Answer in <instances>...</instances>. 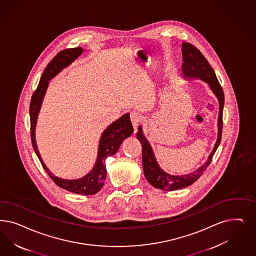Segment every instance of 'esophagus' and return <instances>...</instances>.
<instances>
[{
	"label": "esophagus",
	"instance_id": "esophagus-1",
	"mask_svg": "<svg viewBox=\"0 0 256 256\" xmlns=\"http://www.w3.org/2000/svg\"><path fill=\"white\" fill-rule=\"evenodd\" d=\"M130 118H131L134 128L136 130L138 124H140L141 120H142L140 113L138 111H132L130 113Z\"/></svg>",
	"mask_w": 256,
	"mask_h": 256
}]
</instances>
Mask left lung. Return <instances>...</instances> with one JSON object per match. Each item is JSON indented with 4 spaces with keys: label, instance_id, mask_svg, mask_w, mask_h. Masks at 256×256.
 Here are the masks:
<instances>
[{
    "label": "left lung",
    "instance_id": "obj_1",
    "mask_svg": "<svg viewBox=\"0 0 256 256\" xmlns=\"http://www.w3.org/2000/svg\"><path fill=\"white\" fill-rule=\"evenodd\" d=\"M182 61H184L182 70L184 77H196V78L202 79L204 82H208L209 86L211 88V90H213L218 99V102H220V114H218V140L213 148V152L209 156V158L207 159L206 163L204 165L202 166L193 174L184 175V176H172V175L166 174L165 172L162 170L157 164L152 150L150 148L148 140L143 136L141 127L140 126L136 138L138 140L140 141L141 146H142L143 172L147 181L157 190H168V191L180 190V188H186L197 181L202 175L204 172L206 170L207 166L210 165L214 152L222 141V114L223 106H224V93H223L222 88L216 76L214 70L212 68V66H210L206 58L204 56V54L200 52V50L188 42L182 43Z\"/></svg>",
    "mask_w": 256,
    "mask_h": 256
}]
</instances>
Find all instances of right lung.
Returning <instances> with one entry per match:
<instances>
[{
	"mask_svg": "<svg viewBox=\"0 0 256 256\" xmlns=\"http://www.w3.org/2000/svg\"><path fill=\"white\" fill-rule=\"evenodd\" d=\"M82 52L81 47L70 48L60 50L58 54L50 61L49 64L44 70L38 82L36 90L34 91L31 102H30V130H31V140L34 150L38 157L43 168L48 174L50 178L56 182V184L63 190H68L75 194L80 195H94L102 188L104 180L106 178V160L108 156L115 154L118 150L122 142L134 132L132 124L130 120V115L125 114L120 118L111 124L108 129L102 132L100 140L98 158L95 166L86 176L77 180H66L61 179L50 172L49 168L44 165L34 140V128L36 124V118L40 109L42 99L45 91L48 86L49 80L58 74L64 68L68 66L74 61Z\"/></svg>",
	"mask_w": 256,
	"mask_h": 256,
	"instance_id": "add662e5",
	"label": "right lung"
}]
</instances>
